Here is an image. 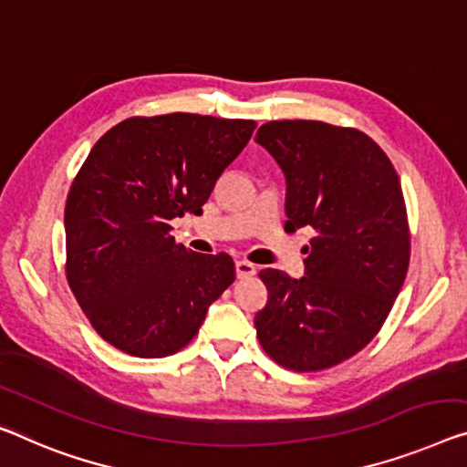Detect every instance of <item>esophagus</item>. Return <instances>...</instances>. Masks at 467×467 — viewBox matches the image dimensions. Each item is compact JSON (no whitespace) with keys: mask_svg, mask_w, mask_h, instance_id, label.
I'll use <instances>...</instances> for the list:
<instances>
[{"mask_svg":"<svg viewBox=\"0 0 467 467\" xmlns=\"http://www.w3.org/2000/svg\"><path fill=\"white\" fill-rule=\"evenodd\" d=\"M256 274V265L248 263V261H235V275L240 279L244 277H253Z\"/></svg>","mask_w":467,"mask_h":467,"instance_id":"34e87169","label":"esophagus"}]
</instances>
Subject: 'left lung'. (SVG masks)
<instances>
[{"label":"left lung","instance_id":"8db88e82","mask_svg":"<svg viewBox=\"0 0 467 467\" xmlns=\"http://www.w3.org/2000/svg\"><path fill=\"white\" fill-rule=\"evenodd\" d=\"M254 141L285 177V229L313 227L305 275L263 269L261 347L294 371L334 368L374 340L403 288L409 227L397 171L357 129L271 120Z\"/></svg>","mask_w":467,"mask_h":467}]
</instances>
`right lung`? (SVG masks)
Segmentation results:
<instances>
[{"mask_svg": "<svg viewBox=\"0 0 467 467\" xmlns=\"http://www.w3.org/2000/svg\"><path fill=\"white\" fill-rule=\"evenodd\" d=\"M254 120L173 112L104 133L64 209L67 277L91 326L133 357L183 348L235 277L232 256L175 244L171 221L202 213Z\"/></svg>", "mask_w": 467, "mask_h": 467, "instance_id": "right-lung-1", "label": "right lung"}]
</instances>
